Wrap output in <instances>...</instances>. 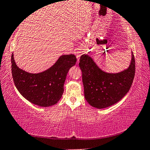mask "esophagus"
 Returning a JSON list of instances; mask_svg holds the SVG:
<instances>
[{"mask_svg": "<svg viewBox=\"0 0 150 150\" xmlns=\"http://www.w3.org/2000/svg\"><path fill=\"white\" fill-rule=\"evenodd\" d=\"M75 54L76 55V56H77V60H79V57L81 56V51H80V50H79V49L76 50H75Z\"/></svg>", "mask_w": 150, "mask_h": 150, "instance_id": "esophagus-1", "label": "esophagus"}]
</instances>
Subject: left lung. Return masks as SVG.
Listing matches in <instances>:
<instances>
[{"mask_svg": "<svg viewBox=\"0 0 150 150\" xmlns=\"http://www.w3.org/2000/svg\"><path fill=\"white\" fill-rule=\"evenodd\" d=\"M79 65L82 72L86 100L98 109L109 107L121 100L129 91L135 73L133 53L129 67L118 73L104 72L86 54L80 57Z\"/></svg>", "mask_w": 150, "mask_h": 150, "instance_id": "1", "label": "left lung"}]
</instances>
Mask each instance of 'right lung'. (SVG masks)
Returning a JSON list of instances; mask_svg holds the SVG:
<instances>
[{"label":"right lung","mask_w":150,"mask_h":150,"mask_svg":"<svg viewBox=\"0 0 150 150\" xmlns=\"http://www.w3.org/2000/svg\"><path fill=\"white\" fill-rule=\"evenodd\" d=\"M75 55H62L49 69L40 73H30L18 68L11 54V73L15 86L25 98L41 107L58 103L64 92L68 71L74 66Z\"/></svg>","instance_id":"1"}]
</instances>
